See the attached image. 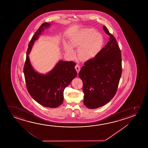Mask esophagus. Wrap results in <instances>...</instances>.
Masks as SVG:
<instances>
[{
    "label": "esophagus",
    "instance_id": "obj_1",
    "mask_svg": "<svg viewBox=\"0 0 148 148\" xmlns=\"http://www.w3.org/2000/svg\"><path fill=\"white\" fill-rule=\"evenodd\" d=\"M75 69H76V70L77 71V72L78 73L80 71V66L78 64H76V66H75Z\"/></svg>",
    "mask_w": 148,
    "mask_h": 148
}]
</instances>
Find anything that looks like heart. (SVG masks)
Segmentation results:
<instances>
[{
	"label": "heart",
	"instance_id": "obj_1",
	"mask_svg": "<svg viewBox=\"0 0 148 148\" xmlns=\"http://www.w3.org/2000/svg\"><path fill=\"white\" fill-rule=\"evenodd\" d=\"M101 34L93 29L88 28L80 31L71 38L70 44L65 45L66 52L72 57L75 56L73 48H79L78 56L79 59L89 60L93 59L100 51L103 44Z\"/></svg>",
	"mask_w": 148,
	"mask_h": 148
}]
</instances>
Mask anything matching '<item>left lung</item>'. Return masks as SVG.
Returning <instances> with one entry per match:
<instances>
[{
    "instance_id": "obj_1",
    "label": "left lung",
    "mask_w": 148,
    "mask_h": 148,
    "mask_svg": "<svg viewBox=\"0 0 148 148\" xmlns=\"http://www.w3.org/2000/svg\"><path fill=\"white\" fill-rule=\"evenodd\" d=\"M103 29L109 41L95 57L85 62L78 74L83 82L84 103L91 109L102 107L114 97L122 73L118 43L105 25Z\"/></svg>"
}]
</instances>
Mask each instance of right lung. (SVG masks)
<instances>
[{"label":"right lung","instance_id":"add662e5","mask_svg":"<svg viewBox=\"0 0 148 148\" xmlns=\"http://www.w3.org/2000/svg\"><path fill=\"white\" fill-rule=\"evenodd\" d=\"M50 25L51 23H43L32 37L28 45L23 73L27 91L32 98L44 107L55 108L62 103L64 90L77 74L75 69L76 64L71 61L60 60L46 74L39 73L33 68L29 56L32 46L41 33Z\"/></svg>","mask_w":148,"mask_h":148}]
</instances>
